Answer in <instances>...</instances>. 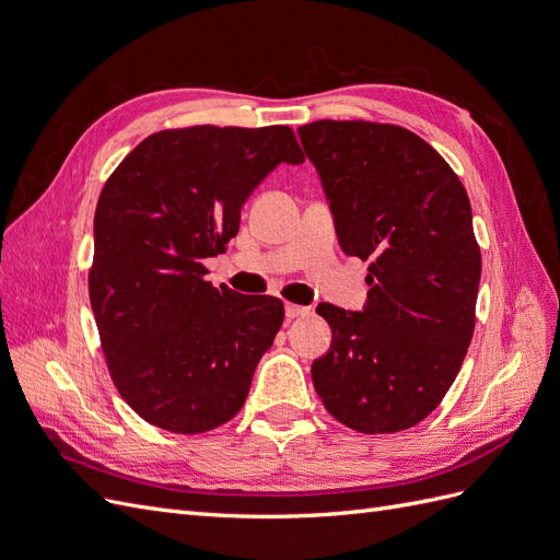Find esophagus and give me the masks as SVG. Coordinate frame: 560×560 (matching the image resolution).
<instances>
[{"instance_id":"34e87169","label":"esophagus","mask_w":560,"mask_h":560,"mask_svg":"<svg viewBox=\"0 0 560 560\" xmlns=\"http://www.w3.org/2000/svg\"><path fill=\"white\" fill-rule=\"evenodd\" d=\"M308 313H311V308H306V306H299V303H284V315L290 317V319L301 317V315H308Z\"/></svg>"}]
</instances>
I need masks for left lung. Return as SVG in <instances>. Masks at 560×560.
<instances>
[{"label":"left lung","mask_w":560,"mask_h":560,"mask_svg":"<svg viewBox=\"0 0 560 560\" xmlns=\"http://www.w3.org/2000/svg\"><path fill=\"white\" fill-rule=\"evenodd\" d=\"M299 138L338 243L371 261L364 313L317 306L331 348L313 362L315 393L354 432L409 430L444 399L474 334L481 249L467 191L439 151L401 126L325 118Z\"/></svg>","instance_id":"1"}]
</instances>
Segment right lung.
I'll return each instance as SVG.
<instances>
[{"instance_id": "right-lung-1", "label": "right lung", "mask_w": 560, "mask_h": 560, "mask_svg": "<svg viewBox=\"0 0 560 560\" xmlns=\"http://www.w3.org/2000/svg\"><path fill=\"white\" fill-rule=\"evenodd\" d=\"M290 126H189L149 135L95 208L89 294L109 376L149 425L200 434L243 409L284 306L206 280L247 196L278 163H303Z\"/></svg>"}]
</instances>
